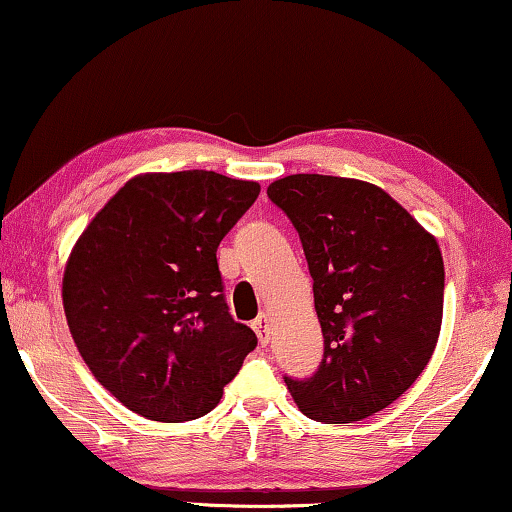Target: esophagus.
I'll use <instances>...</instances> for the list:
<instances>
[{
	"label": "esophagus",
	"mask_w": 512,
	"mask_h": 512,
	"mask_svg": "<svg viewBox=\"0 0 512 512\" xmlns=\"http://www.w3.org/2000/svg\"><path fill=\"white\" fill-rule=\"evenodd\" d=\"M253 329L257 333L259 342L266 345V342H269V333H271V317L269 315H259L253 322Z\"/></svg>",
	"instance_id": "esophagus-1"
}]
</instances>
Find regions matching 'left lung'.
<instances>
[{
	"label": "left lung",
	"instance_id": "1",
	"mask_svg": "<svg viewBox=\"0 0 512 512\" xmlns=\"http://www.w3.org/2000/svg\"><path fill=\"white\" fill-rule=\"evenodd\" d=\"M299 232L324 358L285 377L308 418L352 423L386 409L432 358L444 315V259L434 236L375 183L292 174L266 188Z\"/></svg>",
	"mask_w": 512,
	"mask_h": 512
}]
</instances>
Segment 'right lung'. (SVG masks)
I'll use <instances>...</instances> for the list:
<instances>
[{
    "label": "right lung",
    "mask_w": 512,
    "mask_h": 512,
    "mask_svg": "<svg viewBox=\"0 0 512 512\" xmlns=\"http://www.w3.org/2000/svg\"><path fill=\"white\" fill-rule=\"evenodd\" d=\"M257 195V181L207 170L140 174L73 246L61 285L68 329L94 377L135 414H209L257 347L230 315L216 259Z\"/></svg>",
    "instance_id": "1"
}]
</instances>
